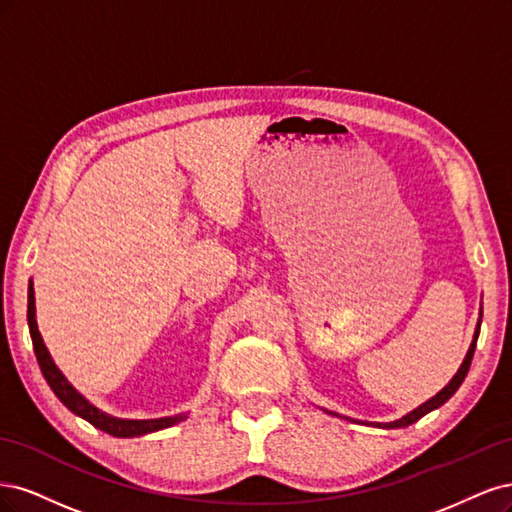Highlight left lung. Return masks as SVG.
<instances>
[{
  "mask_svg": "<svg viewBox=\"0 0 512 512\" xmlns=\"http://www.w3.org/2000/svg\"><path fill=\"white\" fill-rule=\"evenodd\" d=\"M478 332H481V319H478V325H476V332H474V340H472V344H470V351H468V355H466V359H464V364H461V368L457 370V374L453 376V381L444 387L440 393H436L432 400H427L425 404H421L419 408H415L412 412H408L406 417H402L400 421H393V423H383V427H406V425H410V423H415V421H419L423 415H427V412L430 410H434V408H438V406H442L444 402H447L451 395L459 389V385L464 383V378H466V374H468V370H470V364H472V357H474V349H476V340H478Z\"/></svg>",
  "mask_w": 512,
  "mask_h": 512,
  "instance_id": "left-lung-1",
  "label": "left lung"
}]
</instances>
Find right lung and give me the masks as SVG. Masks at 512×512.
Here are the masks:
<instances>
[{
  "label": "right lung",
  "instance_id": "add662e5",
  "mask_svg": "<svg viewBox=\"0 0 512 512\" xmlns=\"http://www.w3.org/2000/svg\"><path fill=\"white\" fill-rule=\"evenodd\" d=\"M27 323H29V334H31V342H34V351H36V359L40 364V370L46 378V383L51 385V389L55 391L57 398L68 406L74 415L82 417L85 421H89L91 425L100 427L102 432L119 436V438H134V436H142L148 432H157L163 430V427L176 425L178 421H183L185 417H166V419H146V421H129V419H114L106 412L97 410L93 404H89L82 395L65 381V376L59 372V368L55 366V361L48 355L46 346L42 342V336L38 332L36 325V306H34V285L29 283V291H27Z\"/></svg>",
  "mask_w": 512,
  "mask_h": 512
}]
</instances>
